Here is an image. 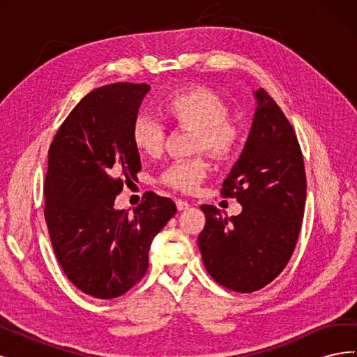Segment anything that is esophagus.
<instances>
[{"label": "esophagus", "mask_w": 357, "mask_h": 357, "mask_svg": "<svg viewBox=\"0 0 357 357\" xmlns=\"http://www.w3.org/2000/svg\"><path fill=\"white\" fill-rule=\"evenodd\" d=\"M176 205H177V210L178 211H183V210H188L190 207V204L183 201V199H176Z\"/></svg>", "instance_id": "obj_1"}]
</instances>
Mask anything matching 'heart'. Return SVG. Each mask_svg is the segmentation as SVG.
I'll return each mask as SVG.
<instances>
[{"label": "heart", "mask_w": 357, "mask_h": 357, "mask_svg": "<svg viewBox=\"0 0 357 357\" xmlns=\"http://www.w3.org/2000/svg\"><path fill=\"white\" fill-rule=\"evenodd\" d=\"M160 112L171 123L192 129V150H205L215 159H229L240 142V132L229 117V107L220 95L204 86H189L169 93L160 104ZM132 144L138 153L158 156L162 152L165 131L156 119L138 116L132 123ZM208 165L204 156L176 160L162 172L165 186L183 193L195 192L207 177Z\"/></svg>", "instance_id": "1"}]
</instances>
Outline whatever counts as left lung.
<instances>
[{
	"mask_svg": "<svg viewBox=\"0 0 357 357\" xmlns=\"http://www.w3.org/2000/svg\"><path fill=\"white\" fill-rule=\"evenodd\" d=\"M253 93L257 105L250 134L222 189L243 211L228 218L214 205H201L205 226L198 236L208 274L241 294L265 287L283 271L295 250L307 197L294 128L266 91Z\"/></svg>",
	"mask_w": 357,
	"mask_h": 357,
	"instance_id": "left-lung-1",
	"label": "left lung"
}]
</instances>
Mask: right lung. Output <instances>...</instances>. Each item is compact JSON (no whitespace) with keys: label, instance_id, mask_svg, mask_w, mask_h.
Here are the masks:
<instances>
[{"label":"right lung","instance_id":"1","mask_svg":"<svg viewBox=\"0 0 357 357\" xmlns=\"http://www.w3.org/2000/svg\"><path fill=\"white\" fill-rule=\"evenodd\" d=\"M150 86L113 83L89 92L53 138L45 218L70 282L98 299L121 296L149 268L155 235L176 214L172 199L147 192L129 215L114 199L142 169L131 131Z\"/></svg>","mask_w":357,"mask_h":357}]
</instances>
